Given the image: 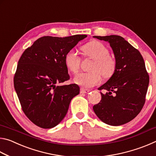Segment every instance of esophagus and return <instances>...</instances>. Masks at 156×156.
Masks as SVG:
<instances>
[{
	"label": "esophagus",
	"mask_w": 156,
	"mask_h": 156,
	"mask_svg": "<svg viewBox=\"0 0 156 156\" xmlns=\"http://www.w3.org/2000/svg\"><path fill=\"white\" fill-rule=\"evenodd\" d=\"M80 94H87L89 92V89H84V88H80Z\"/></svg>",
	"instance_id": "obj_1"
}]
</instances>
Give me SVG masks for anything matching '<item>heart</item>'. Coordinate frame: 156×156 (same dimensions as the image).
I'll return each instance as SVG.
<instances>
[{
    "instance_id": "1",
    "label": "heart",
    "mask_w": 156,
    "mask_h": 156,
    "mask_svg": "<svg viewBox=\"0 0 156 156\" xmlns=\"http://www.w3.org/2000/svg\"><path fill=\"white\" fill-rule=\"evenodd\" d=\"M84 58L94 59L91 63V72L82 73L76 76L74 82L86 88L92 87L100 83L102 75L109 78L114 74L116 69V60L109 55V49L101 42L91 41L82 48ZM65 64L67 69L73 74L78 73L80 69L81 58L75 49H70L65 56Z\"/></svg>"
}]
</instances>
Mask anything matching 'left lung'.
Returning a JSON list of instances; mask_svg holds the SVG:
<instances>
[{"label":"left lung","mask_w":156,"mask_h":156,"mask_svg":"<svg viewBox=\"0 0 156 156\" xmlns=\"http://www.w3.org/2000/svg\"><path fill=\"white\" fill-rule=\"evenodd\" d=\"M94 37L109 42L115 55L116 69L109 80L98 88L107 92H100L101 100L93 109L103 122L122 125L136 118L143 107L149 83V73L140 53L122 37Z\"/></svg>","instance_id":"1"}]
</instances>
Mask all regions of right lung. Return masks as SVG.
Instances as JSON below:
<instances>
[{
    "mask_svg": "<svg viewBox=\"0 0 156 156\" xmlns=\"http://www.w3.org/2000/svg\"><path fill=\"white\" fill-rule=\"evenodd\" d=\"M87 36H43L23 53L14 77L21 108L34 125L56 126L67 113L70 102L80 92L76 84L56 85L69 80L65 56Z\"/></svg>",
    "mask_w": 156,
    "mask_h": 156,
    "instance_id": "add662e5",
    "label": "right lung"
}]
</instances>
